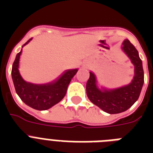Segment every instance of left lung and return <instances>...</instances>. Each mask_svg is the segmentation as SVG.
<instances>
[{
	"label": "left lung",
	"mask_w": 153,
	"mask_h": 153,
	"mask_svg": "<svg viewBox=\"0 0 153 153\" xmlns=\"http://www.w3.org/2000/svg\"><path fill=\"white\" fill-rule=\"evenodd\" d=\"M121 48L134 67V75L129 83L117 88H106L99 85L93 71H90V79L86 82L90 101L110 114H120L129 109L137 101L144 85L142 61L137 50L127 39L122 42Z\"/></svg>",
	"instance_id": "1"
}]
</instances>
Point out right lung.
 Segmentation results:
<instances>
[{
    "label": "right lung",
    "mask_w": 153,
    "mask_h": 153,
    "mask_svg": "<svg viewBox=\"0 0 153 153\" xmlns=\"http://www.w3.org/2000/svg\"><path fill=\"white\" fill-rule=\"evenodd\" d=\"M28 39L22 46L29 43ZM22 48L16 56L12 68V79L15 90L20 99L28 106L37 110H46L62 100L67 93L68 85L79 70H67L55 81L47 84H35L26 82L19 71L20 57Z\"/></svg>",
    "instance_id": "obj_1"
}]
</instances>
